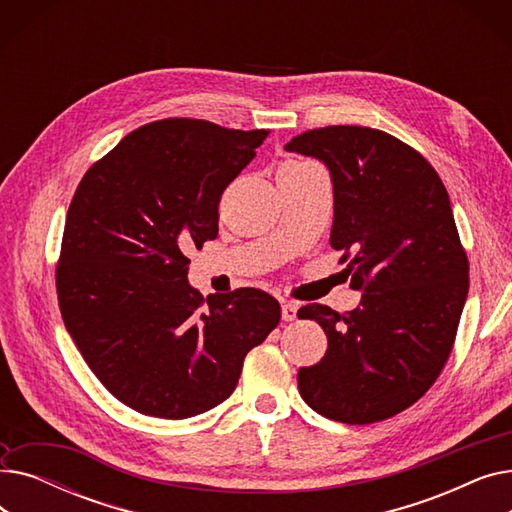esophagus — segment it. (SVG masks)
I'll list each match as a JSON object with an SVG mask.
<instances>
[{"instance_id": "1", "label": "esophagus", "mask_w": 512, "mask_h": 512, "mask_svg": "<svg viewBox=\"0 0 512 512\" xmlns=\"http://www.w3.org/2000/svg\"><path fill=\"white\" fill-rule=\"evenodd\" d=\"M297 311H299L297 303L282 301V319L284 321H294V319H297Z\"/></svg>"}]
</instances>
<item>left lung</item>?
Segmentation results:
<instances>
[{"label":"left lung","instance_id":"obj_1","mask_svg":"<svg viewBox=\"0 0 512 512\" xmlns=\"http://www.w3.org/2000/svg\"><path fill=\"white\" fill-rule=\"evenodd\" d=\"M286 151L319 159L334 186L330 245L351 259L357 309L305 305L328 336L326 357L299 369L307 405L365 425L411 407L448 361L469 292V261L438 172L375 128L326 126Z\"/></svg>","mask_w":512,"mask_h":512}]
</instances>
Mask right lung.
Returning <instances> with one entry per match:
<instances>
[{
  "label": "right lung",
  "mask_w": 512,
  "mask_h": 512,
  "mask_svg": "<svg viewBox=\"0 0 512 512\" xmlns=\"http://www.w3.org/2000/svg\"><path fill=\"white\" fill-rule=\"evenodd\" d=\"M267 130L205 120L145 124L99 159L68 209L56 274L66 330L99 382L149 417L218 407L242 361L280 321V303L240 288L207 297L188 284V249L218 236L224 188Z\"/></svg>",
  "instance_id": "obj_1"
}]
</instances>
